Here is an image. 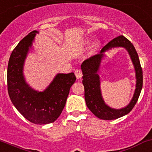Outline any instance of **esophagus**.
<instances>
[{
	"mask_svg": "<svg viewBox=\"0 0 152 152\" xmlns=\"http://www.w3.org/2000/svg\"><path fill=\"white\" fill-rule=\"evenodd\" d=\"M75 76H76V79H81V77L82 76V71L80 69H77L75 71Z\"/></svg>",
	"mask_w": 152,
	"mask_h": 152,
	"instance_id": "obj_1",
	"label": "esophagus"
}]
</instances>
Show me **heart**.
Wrapping results in <instances>:
<instances>
[{
	"mask_svg": "<svg viewBox=\"0 0 152 152\" xmlns=\"http://www.w3.org/2000/svg\"><path fill=\"white\" fill-rule=\"evenodd\" d=\"M91 43H92V40L91 39H87L84 41V44H85V45H89V44H90ZM99 47H100V44H97V43L94 44L93 47H92V49L91 50V52H90L91 55H93V54H95V52L97 51V49H99Z\"/></svg>",
	"mask_w": 152,
	"mask_h": 152,
	"instance_id": "obj_1",
	"label": "heart"
}]
</instances>
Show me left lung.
I'll use <instances>...</instances> for the list:
<instances>
[{
  "mask_svg": "<svg viewBox=\"0 0 152 152\" xmlns=\"http://www.w3.org/2000/svg\"><path fill=\"white\" fill-rule=\"evenodd\" d=\"M123 47L126 49L131 56L136 71L137 86L134 97L130 103L121 110H115L107 106L102 97L100 82L97 74L104 52L111 48ZM82 83L84 87V98L86 104L92 114L99 119L112 120L118 119L130 113L136 104L143 87V71L140 66L139 57L132 43L124 36H119L111 40L100 51V53L89 57L81 64Z\"/></svg>",
  "mask_w": 152,
  "mask_h": 152,
  "instance_id": "1",
  "label": "left lung"
}]
</instances>
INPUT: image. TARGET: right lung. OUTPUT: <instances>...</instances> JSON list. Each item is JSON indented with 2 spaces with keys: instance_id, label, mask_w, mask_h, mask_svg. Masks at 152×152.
<instances>
[{
  "instance_id": "add662e5",
  "label": "right lung",
  "mask_w": 152,
  "mask_h": 152,
  "mask_svg": "<svg viewBox=\"0 0 152 152\" xmlns=\"http://www.w3.org/2000/svg\"><path fill=\"white\" fill-rule=\"evenodd\" d=\"M37 33H30L13 50L8 64V92L13 105L25 119L33 124H47L61 114L76 78L73 73H58L43 92L34 90L27 84L24 63Z\"/></svg>"
}]
</instances>
